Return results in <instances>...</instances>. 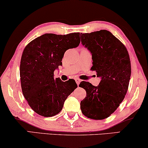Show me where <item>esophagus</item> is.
I'll use <instances>...</instances> for the list:
<instances>
[{
    "mask_svg": "<svg viewBox=\"0 0 148 148\" xmlns=\"http://www.w3.org/2000/svg\"><path fill=\"white\" fill-rule=\"evenodd\" d=\"M75 82L77 83V86H79V84L81 82V80L79 79H75Z\"/></svg>",
    "mask_w": 148,
    "mask_h": 148,
    "instance_id": "1",
    "label": "esophagus"
}]
</instances>
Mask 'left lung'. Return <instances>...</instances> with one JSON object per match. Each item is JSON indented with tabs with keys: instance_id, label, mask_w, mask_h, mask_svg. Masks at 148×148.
<instances>
[{
	"instance_id": "obj_1",
	"label": "left lung",
	"mask_w": 148,
	"mask_h": 148,
	"mask_svg": "<svg viewBox=\"0 0 148 148\" xmlns=\"http://www.w3.org/2000/svg\"><path fill=\"white\" fill-rule=\"evenodd\" d=\"M80 38L92 54L91 70L96 71L101 79L98 86L80 83L79 86L86 91L81 110L88 118L102 120L116 110L126 95L131 73L130 58L126 47L107 30L82 33Z\"/></svg>"
}]
</instances>
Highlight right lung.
I'll use <instances>...</instances> for the list:
<instances>
[{
    "instance_id": "1",
    "label": "right lung",
    "mask_w": 148,
    "mask_h": 148,
    "mask_svg": "<svg viewBox=\"0 0 148 148\" xmlns=\"http://www.w3.org/2000/svg\"><path fill=\"white\" fill-rule=\"evenodd\" d=\"M79 33L45 34L26 46L20 64L22 92L29 106L45 117L59 113L66 98L77 88L73 79L54 78L64 54L79 45Z\"/></svg>"
}]
</instances>
